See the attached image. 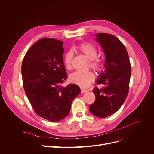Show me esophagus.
Here are the masks:
<instances>
[{
  "instance_id": "obj_1",
  "label": "esophagus",
  "mask_w": 154,
  "mask_h": 154,
  "mask_svg": "<svg viewBox=\"0 0 154 154\" xmlns=\"http://www.w3.org/2000/svg\"><path fill=\"white\" fill-rule=\"evenodd\" d=\"M87 90H85V89H84V88H81V93L82 94H84V93H86V92H87Z\"/></svg>"
}]
</instances>
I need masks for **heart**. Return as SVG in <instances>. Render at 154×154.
I'll use <instances>...</instances> for the list:
<instances>
[{
	"mask_svg": "<svg viewBox=\"0 0 154 154\" xmlns=\"http://www.w3.org/2000/svg\"><path fill=\"white\" fill-rule=\"evenodd\" d=\"M78 51L84 55L87 59H89L90 66L93 70L99 71L101 69L102 63L97 57V49L92 44L83 42L77 46ZM73 59V52L70 51L67 52L63 55V63L67 69H70L72 66V61ZM70 82L81 87H87L94 81L95 75L91 71L73 72L69 77Z\"/></svg>",
	"mask_w": 154,
	"mask_h": 154,
	"instance_id": "1",
	"label": "heart"
}]
</instances>
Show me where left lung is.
<instances>
[{"label":"left lung","instance_id":"left-lung-1","mask_svg":"<svg viewBox=\"0 0 154 154\" xmlns=\"http://www.w3.org/2000/svg\"><path fill=\"white\" fill-rule=\"evenodd\" d=\"M97 40L106 55L105 70L101 73L93 92L95 100L89 107L97 117L104 118L114 114L124 103L129 91L131 66L125 45L114 35L99 33Z\"/></svg>","mask_w":154,"mask_h":154}]
</instances>
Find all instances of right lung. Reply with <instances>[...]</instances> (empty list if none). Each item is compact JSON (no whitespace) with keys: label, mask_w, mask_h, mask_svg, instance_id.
<instances>
[{"label":"right lung","mask_w":154,"mask_h":154,"mask_svg":"<svg viewBox=\"0 0 154 154\" xmlns=\"http://www.w3.org/2000/svg\"><path fill=\"white\" fill-rule=\"evenodd\" d=\"M63 42L43 38L32 45L22 63L23 86L36 114L51 122L67 117L80 94L74 84L62 87L67 74L63 61Z\"/></svg>","instance_id":"right-lung-1"}]
</instances>
